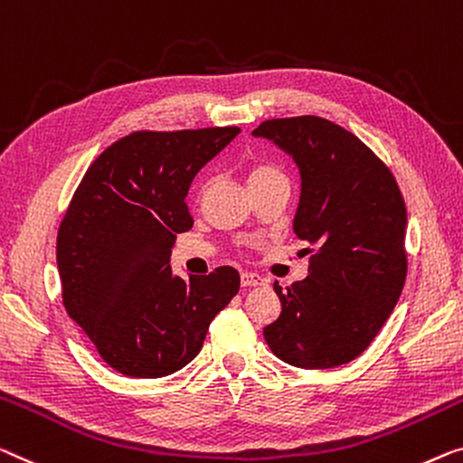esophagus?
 Segmentation results:
<instances>
[{"mask_svg":"<svg viewBox=\"0 0 463 463\" xmlns=\"http://www.w3.org/2000/svg\"><path fill=\"white\" fill-rule=\"evenodd\" d=\"M264 282H266L264 276L255 272H241V285L243 287H258V285H264Z\"/></svg>","mask_w":463,"mask_h":463,"instance_id":"34e87169","label":"esophagus"}]
</instances>
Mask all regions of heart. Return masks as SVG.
Masks as SVG:
<instances>
[{
	"label": "heart",
	"mask_w": 463,
	"mask_h": 463,
	"mask_svg": "<svg viewBox=\"0 0 463 463\" xmlns=\"http://www.w3.org/2000/svg\"><path fill=\"white\" fill-rule=\"evenodd\" d=\"M272 176H282V172L279 165H274L270 162H258L250 168V184L266 181V178H272Z\"/></svg>",
	"instance_id": "heart-1"
}]
</instances>
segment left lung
Returning a JSON list of instances; mask_svg holds the SVG:
<instances>
[{
	"mask_svg": "<svg viewBox=\"0 0 463 463\" xmlns=\"http://www.w3.org/2000/svg\"><path fill=\"white\" fill-rule=\"evenodd\" d=\"M293 156L301 197L293 231L309 245L307 279L282 291L264 328L276 357L306 370L362 355L389 320L408 276V210L386 164L320 116L272 118L253 130Z\"/></svg>",
	"mask_w": 463,
	"mask_h": 463,
	"instance_id": "1",
	"label": "left lung"
}]
</instances>
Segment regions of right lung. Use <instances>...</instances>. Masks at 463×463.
Masks as SVG:
<instances>
[{
	"label": "right lung",
	"mask_w": 463,
	"mask_h": 463,
	"mask_svg": "<svg viewBox=\"0 0 463 463\" xmlns=\"http://www.w3.org/2000/svg\"><path fill=\"white\" fill-rule=\"evenodd\" d=\"M239 127L137 130L82 176L58 231L61 301L109 368L133 378L181 370L203 347L210 322L239 293V272L172 274L170 253L193 218V178Z\"/></svg>",
	"instance_id": "obj_1"
}]
</instances>
